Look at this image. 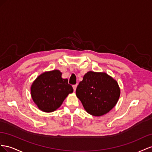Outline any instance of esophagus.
<instances>
[{"instance_id":"34e87169","label":"esophagus","mask_w":152,"mask_h":152,"mask_svg":"<svg viewBox=\"0 0 152 152\" xmlns=\"http://www.w3.org/2000/svg\"><path fill=\"white\" fill-rule=\"evenodd\" d=\"M72 87H73L74 91H75L76 89V87H77V85H72Z\"/></svg>"}]
</instances>
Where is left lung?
<instances>
[{"label":"left lung","mask_w":152,"mask_h":152,"mask_svg":"<svg viewBox=\"0 0 152 152\" xmlns=\"http://www.w3.org/2000/svg\"><path fill=\"white\" fill-rule=\"evenodd\" d=\"M76 94L86 112L99 116L115 107L120 90L116 81L106 73L89 71L77 85Z\"/></svg>","instance_id":"8db88e82"}]
</instances>
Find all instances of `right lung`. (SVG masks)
Returning <instances> with one entry per match:
<instances>
[{
	"mask_svg": "<svg viewBox=\"0 0 152 152\" xmlns=\"http://www.w3.org/2000/svg\"><path fill=\"white\" fill-rule=\"evenodd\" d=\"M58 70L46 72L38 76L31 86L34 102L42 111L52 112L58 108L73 88L67 79L62 78Z\"/></svg>",
	"mask_w": 152,
	"mask_h": 152,
	"instance_id": "1",
	"label": "right lung"
}]
</instances>
